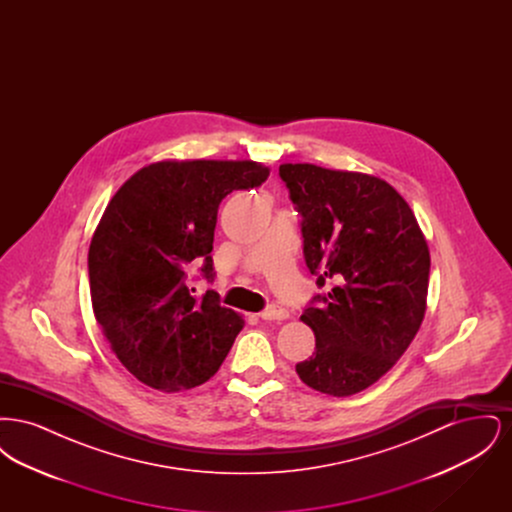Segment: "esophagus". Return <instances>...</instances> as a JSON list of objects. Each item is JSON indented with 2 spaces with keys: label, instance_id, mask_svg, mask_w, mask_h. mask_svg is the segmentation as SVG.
Returning a JSON list of instances; mask_svg holds the SVG:
<instances>
[{
  "label": "esophagus",
  "instance_id": "1",
  "mask_svg": "<svg viewBox=\"0 0 512 512\" xmlns=\"http://www.w3.org/2000/svg\"><path fill=\"white\" fill-rule=\"evenodd\" d=\"M259 317L263 318V320H284V318H288L290 315H288V311L284 307L272 305V307L265 309Z\"/></svg>",
  "mask_w": 512,
  "mask_h": 512
}]
</instances>
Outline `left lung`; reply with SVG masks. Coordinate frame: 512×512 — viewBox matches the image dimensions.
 Instances as JSON below:
<instances>
[{"label": "left lung", "mask_w": 512, "mask_h": 512, "mask_svg": "<svg viewBox=\"0 0 512 512\" xmlns=\"http://www.w3.org/2000/svg\"><path fill=\"white\" fill-rule=\"evenodd\" d=\"M280 178L303 219L305 263L318 286H332L301 315L317 347L295 370L320 393H359L397 363L422 324L426 238L409 203L382 178L309 163L280 165Z\"/></svg>", "instance_id": "left-lung-1"}]
</instances>
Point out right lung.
<instances>
[{
	"label": "right lung",
	"instance_id": "add662e5",
	"mask_svg": "<svg viewBox=\"0 0 512 512\" xmlns=\"http://www.w3.org/2000/svg\"><path fill=\"white\" fill-rule=\"evenodd\" d=\"M255 161H161L132 174L109 201L88 251L94 315L124 368L161 391L207 382L244 328L209 290L195 297L188 272L209 282L220 201L261 186Z\"/></svg>",
	"mask_w": 512,
	"mask_h": 512
}]
</instances>
